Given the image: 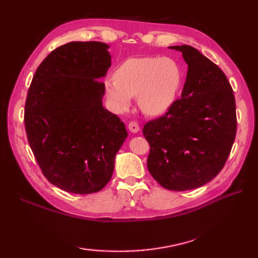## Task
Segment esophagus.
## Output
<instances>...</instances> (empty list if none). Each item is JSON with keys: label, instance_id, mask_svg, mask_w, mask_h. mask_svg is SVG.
I'll use <instances>...</instances> for the list:
<instances>
[{"label": "esophagus", "instance_id": "1", "mask_svg": "<svg viewBox=\"0 0 258 258\" xmlns=\"http://www.w3.org/2000/svg\"><path fill=\"white\" fill-rule=\"evenodd\" d=\"M128 130H130V132L133 133V134L139 133V132H140V126H139L138 123L131 122V123L128 124Z\"/></svg>", "mask_w": 258, "mask_h": 258}]
</instances>
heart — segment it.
<instances>
[{
  "mask_svg": "<svg viewBox=\"0 0 258 258\" xmlns=\"http://www.w3.org/2000/svg\"><path fill=\"white\" fill-rule=\"evenodd\" d=\"M182 83L178 64L168 57L128 58L119 65L115 78L106 79L104 90L115 112L127 111L132 97L149 116L166 113L173 105Z\"/></svg>",
  "mask_w": 258,
  "mask_h": 258,
  "instance_id": "1",
  "label": "heart"
}]
</instances>
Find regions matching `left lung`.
I'll return each mask as SVG.
<instances>
[{
    "label": "left lung",
    "mask_w": 258,
    "mask_h": 258,
    "mask_svg": "<svg viewBox=\"0 0 258 258\" xmlns=\"http://www.w3.org/2000/svg\"><path fill=\"white\" fill-rule=\"evenodd\" d=\"M188 67L182 96L143 128L151 151L147 168L169 190L201 187L216 176L236 135V106L223 71L189 45L169 46Z\"/></svg>",
    "instance_id": "1"
}]
</instances>
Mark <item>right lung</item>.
Here are the masks:
<instances>
[{"label": "right lung", "instance_id": "add662e5", "mask_svg": "<svg viewBox=\"0 0 258 258\" xmlns=\"http://www.w3.org/2000/svg\"><path fill=\"white\" fill-rule=\"evenodd\" d=\"M109 45L70 42L48 54L27 93L24 122L44 176L74 194L96 193L111 179L127 131L103 106Z\"/></svg>", "mask_w": 258, "mask_h": 258}]
</instances>
